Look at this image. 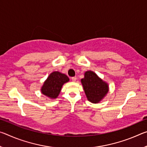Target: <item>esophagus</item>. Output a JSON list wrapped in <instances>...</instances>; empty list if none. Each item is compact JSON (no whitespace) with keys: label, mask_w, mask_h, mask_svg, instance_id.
<instances>
[{"label":"esophagus","mask_w":147,"mask_h":147,"mask_svg":"<svg viewBox=\"0 0 147 147\" xmlns=\"http://www.w3.org/2000/svg\"><path fill=\"white\" fill-rule=\"evenodd\" d=\"M71 80H72V81H73V82H76L77 78H76V77H72Z\"/></svg>","instance_id":"34e87169"}]
</instances>
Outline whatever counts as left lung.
<instances>
[{
  "label": "left lung",
  "mask_w": 147,
  "mask_h": 147,
  "mask_svg": "<svg viewBox=\"0 0 147 147\" xmlns=\"http://www.w3.org/2000/svg\"><path fill=\"white\" fill-rule=\"evenodd\" d=\"M82 84L88 100L98 103L108 92V86L93 71H87Z\"/></svg>",
  "instance_id": "1"
}]
</instances>
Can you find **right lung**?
<instances>
[{"mask_svg":"<svg viewBox=\"0 0 147 147\" xmlns=\"http://www.w3.org/2000/svg\"><path fill=\"white\" fill-rule=\"evenodd\" d=\"M69 80V78L65 74L58 71L53 72L42 86V93L51 98H56L60 93L62 86Z\"/></svg>","mask_w":147,"mask_h":147,"instance_id":"obj_1","label":"right lung"}]
</instances>
